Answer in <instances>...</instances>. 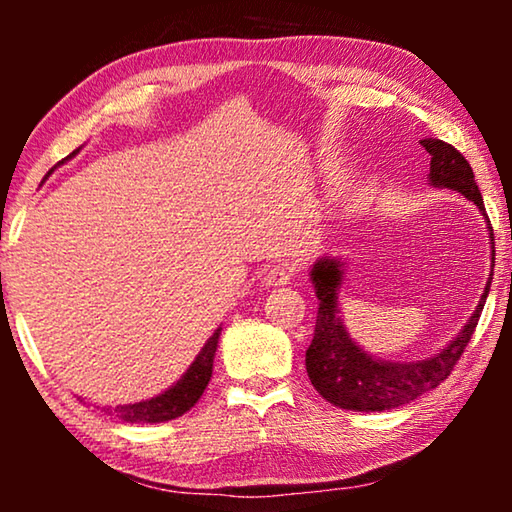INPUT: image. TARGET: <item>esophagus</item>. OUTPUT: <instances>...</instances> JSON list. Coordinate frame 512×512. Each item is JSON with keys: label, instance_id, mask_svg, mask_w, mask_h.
Listing matches in <instances>:
<instances>
[{"label": "esophagus", "instance_id": "obj_1", "mask_svg": "<svg viewBox=\"0 0 512 512\" xmlns=\"http://www.w3.org/2000/svg\"><path fill=\"white\" fill-rule=\"evenodd\" d=\"M293 277V268L289 264H277L271 266L264 275V287H282V284H289Z\"/></svg>", "mask_w": 512, "mask_h": 512}]
</instances>
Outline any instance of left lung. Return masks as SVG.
<instances>
[{
  "mask_svg": "<svg viewBox=\"0 0 512 512\" xmlns=\"http://www.w3.org/2000/svg\"><path fill=\"white\" fill-rule=\"evenodd\" d=\"M431 155L429 185L438 189H452L463 194L483 212V198L474 180V171L452 144L443 140H420ZM485 216V212H483ZM490 230L492 268H495V237ZM485 282V291L476 305L474 314L463 325L443 350L420 361H386L375 354H368L350 339L348 329L341 318V287L345 280V264L339 257H320L311 266V284L318 298V316L314 327V339L305 354L307 375L316 391L329 404L348 411H388L404 406L420 395L429 393L440 381L449 377L456 361L461 359L467 343H470L474 327L488 298L492 284Z\"/></svg>",
  "mask_w": 512,
  "mask_h": 512,
  "instance_id": "1",
  "label": "left lung"
}]
</instances>
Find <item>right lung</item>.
I'll return each mask as SVG.
<instances>
[{
	"instance_id": "1",
	"label": "right lung",
	"mask_w": 512,
	"mask_h": 512,
	"mask_svg": "<svg viewBox=\"0 0 512 512\" xmlns=\"http://www.w3.org/2000/svg\"><path fill=\"white\" fill-rule=\"evenodd\" d=\"M79 151L81 149L69 153L67 158L60 160L58 164H65L67 160H72ZM219 336H221V327H216L214 334L201 348V352L196 354L192 366H189L185 375L180 377L176 384L169 386L167 391H162L160 395L151 397V400H142L135 404L103 406V411H106L108 415H115V418H119L121 422H131V424H153V422H167V420L180 418V415L187 413L198 400H201L203 391L207 388V384H210Z\"/></svg>"
}]
</instances>
